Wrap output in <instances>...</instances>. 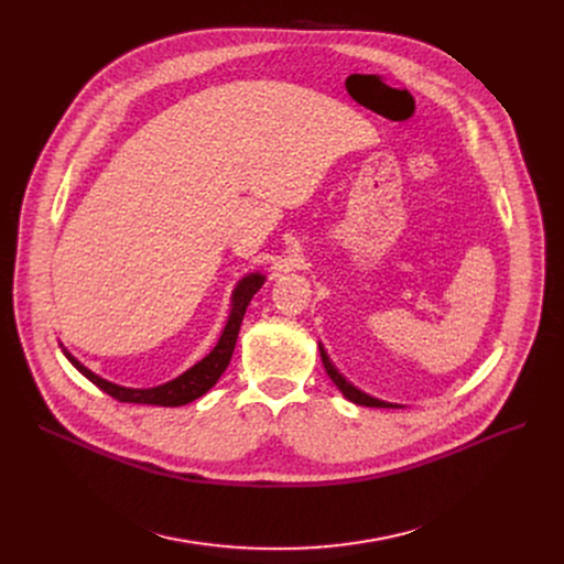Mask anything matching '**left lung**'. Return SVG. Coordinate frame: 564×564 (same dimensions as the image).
<instances>
[{
  "mask_svg": "<svg viewBox=\"0 0 564 564\" xmlns=\"http://www.w3.org/2000/svg\"><path fill=\"white\" fill-rule=\"evenodd\" d=\"M317 347H319V357H322V364H324V370H327V375H329V379L336 383V389L343 393V398L345 400H349V402H354V404H364V406H381V409H402V404H395V402H387V400H379V398H372V395H368V393H364V391H359L357 387H351V383L338 372V368L329 361V357H327V351H324V347H322V343H317Z\"/></svg>",
  "mask_w": 564,
  "mask_h": 564,
  "instance_id": "obj_1",
  "label": "left lung"
}]
</instances>
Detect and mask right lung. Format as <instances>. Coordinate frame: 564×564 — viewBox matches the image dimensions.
Listing matches in <instances>:
<instances>
[{
    "label": "right lung",
    "mask_w": 564,
    "mask_h": 564,
    "mask_svg": "<svg viewBox=\"0 0 564 564\" xmlns=\"http://www.w3.org/2000/svg\"><path fill=\"white\" fill-rule=\"evenodd\" d=\"M264 274L262 272H249L247 276H242L237 281V285L232 288L230 294V311H228V319L221 329V336L217 340V345L210 349V354H205L200 361H196L192 368H187L183 375H177L160 387H151V389H130V387H121V383H113L102 379L100 375L88 370L84 364H79L73 354L62 345L66 359L88 379L94 381L100 391H105L107 395H111L118 402H132V404H158V406H181L187 402H194L196 398L205 395L210 391L215 383L219 381V377L224 375V370L230 364L232 349L237 343V334H240V324L245 319L247 306L253 300V294L262 288L264 283Z\"/></svg>",
    "instance_id": "1"
}]
</instances>
